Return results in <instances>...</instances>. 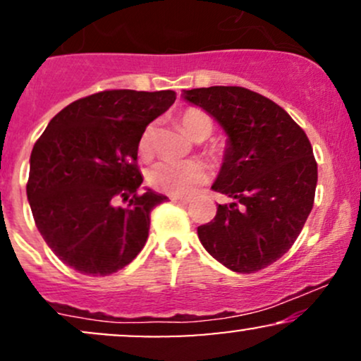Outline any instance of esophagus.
<instances>
[{
  "label": "esophagus",
  "instance_id": "34e87169",
  "mask_svg": "<svg viewBox=\"0 0 361 361\" xmlns=\"http://www.w3.org/2000/svg\"><path fill=\"white\" fill-rule=\"evenodd\" d=\"M173 202H175V204H178V205H183V207L190 205L188 200H181V198H173Z\"/></svg>",
  "mask_w": 361,
  "mask_h": 361
}]
</instances>
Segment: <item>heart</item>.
<instances>
[{
  "mask_svg": "<svg viewBox=\"0 0 361 361\" xmlns=\"http://www.w3.org/2000/svg\"><path fill=\"white\" fill-rule=\"evenodd\" d=\"M180 123L188 137L193 140L198 137H209L214 130V122L207 111L200 109H188L180 117ZM154 142V126H147L139 139V152L149 156L152 152ZM147 181L152 188L171 195V197H192L209 181V173L205 166L197 161H185V163H173V161H161L149 169Z\"/></svg>",
  "mask_w": 361,
  "mask_h": 361,
  "instance_id": "heart-1",
  "label": "heart"
}]
</instances>
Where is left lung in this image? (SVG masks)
<instances>
[{
	"instance_id": "obj_1",
	"label": "left lung",
	"mask_w": 361,
	"mask_h": 361,
	"mask_svg": "<svg viewBox=\"0 0 361 361\" xmlns=\"http://www.w3.org/2000/svg\"><path fill=\"white\" fill-rule=\"evenodd\" d=\"M227 134L214 192L233 198L197 229L219 263L255 273L275 263L300 234L314 205L317 163L307 135L270 98L241 86L183 91Z\"/></svg>"
}]
</instances>
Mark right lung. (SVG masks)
<instances>
[{"mask_svg": "<svg viewBox=\"0 0 361 361\" xmlns=\"http://www.w3.org/2000/svg\"><path fill=\"white\" fill-rule=\"evenodd\" d=\"M175 100L171 90H106L49 122L32 149L27 197L37 229L62 263L105 276L142 250L151 210L168 197L139 193V139Z\"/></svg>", "mask_w": 361, "mask_h": 361, "instance_id": "right-lung-1", "label": "right lung"}]
</instances>
